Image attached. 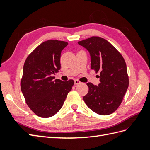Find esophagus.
I'll list each match as a JSON object with an SVG mask.
<instances>
[{"label":"esophagus","instance_id":"esophagus-1","mask_svg":"<svg viewBox=\"0 0 150 150\" xmlns=\"http://www.w3.org/2000/svg\"><path fill=\"white\" fill-rule=\"evenodd\" d=\"M80 83H81V82L78 79H74V84L77 85V84H79Z\"/></svg>","mask_w":150,"mask_h":150}]
</instances>
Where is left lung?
Segmentation results:
<instances>
[{
    "instance_id": "obj_1",
    "label": "left lung",
    "mask_w": 150,
    "mask_h": 150,
    "mask_svg": "<svg viewBox=\"0 0 150 150\" xmlns=\"http://www.w3.org/2000/svg\"><path fill=\"white\" fill-rule=\"evenodd\" d=\"M90 53L91 68L99 72L98 86L88 83L85 103L94 112L108 115L121 104L129 85L127 67L123 57L108 40L98 36L79 41Z\"/></svg>"
}]
</instances>
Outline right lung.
I'll list each match as a JSON object with an SVG mask.
<instances>
[{
    "instance_id": "1",
    "label": "right lung",
    "mask_w": 150,
    "mask_h": 150,
    "mask_svg": "<svg viewBox=\"0 0 150 150\" xmlns=\"http://www.w3.org/2000/svg\"><path fill=\"white\" fill-rule=\"evenodd\" d=\"M68 43L49 40L40 44L27 57L21 81L25 102L35 114L49 117L61 110L74 81H63L52 74L61 69L62 50Z\"/></svg>"
}]
</instances>
